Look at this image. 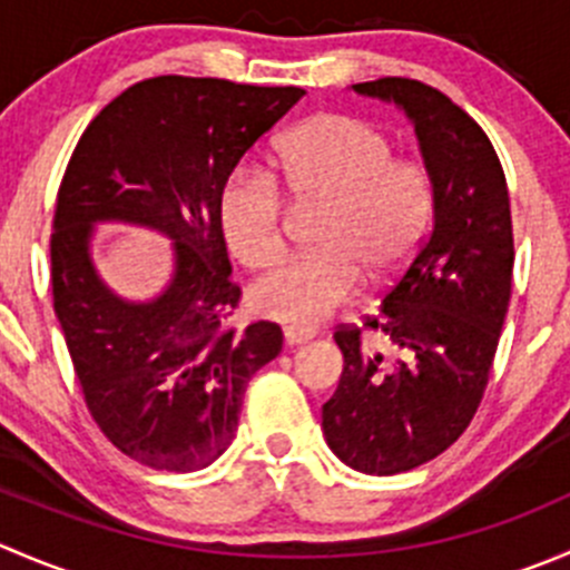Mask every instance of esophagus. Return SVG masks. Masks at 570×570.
I'll return each mask as SVG.
<instances>
[{"label":"esophagus","instance_id":"1","mask_svg":"<svg viewBox=\"0 0 570 570\" xmlns=\"http://www.w3.org/2000/svg\"><path fill=\"white\" fill-rule=\"evenodd\" d=\"M314 336H317V333L308 331V327H295V325L284 327L286 344H306V342H312Z\"/></svg>","mask_w":570,"mask_h":570}]
</instances>
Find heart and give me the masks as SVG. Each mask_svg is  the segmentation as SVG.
<instances>
[{
    "mask_svg": "<svg viewBox=\"0 0 570 570\" xmlns=\"http://www.w3.org/2000/svg\"><path fill=\"white\" fill-rule=\"evenodd\" d=\"M320 206L308 256L289 258L250 286L258 314L317 325L355 295L361 273L389 284L419 248L433 187L422 165L394 159L381 129L350 115H317L275 154V178L239 165L217 193V226L245 267H269L284 250V198Z\"/></svg>",
    "mask_w": 570,
    "mask_h": 570,
    "instance_id": "heart-1",
    "label": "heart"
}]
</instances>
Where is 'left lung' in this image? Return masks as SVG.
Masks as SVG:
<instances>
[{"label":"left lung","instance_id":"1","mask_svg":"<svg viewBox=\"0 0 570 570\" xmlns=\"http://www.w3.org/2000/svg\"><path fill=\"white\" fill-rule=\"evenodd\" d=\"M413 124L433 187V228L364 322L392 355L333 333L344 370L322 405L333 455L389 476L433 461L469 428L488 386L513 281V223L502 165L485 131L441 90L386 77L353 85Z\"/></svg>","mask_w":570,"mask_h":570}]
</instances>
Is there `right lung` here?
Segmentation results:
<instances>
[{"label":"right lung","instance_id":"obj_1","mask_svg":"<svg viewBox=\"0 0 570 570\" xmlns=\"http://www.w3.org/2000/svg\"><path fill=\"white\" fill-rule=\"evenodd\" d=\"M301 88L154 77L90 120L51 223V295L90 416L124 455L159 471L215 463L237 433L248 381L281 353L275 322L234 331L239 286L217 193L297 101ZM148 227L175 269L148 302L118 296L92 262L95 228Z\"/></svg>","mask_w":570,"mask_h":570}]
</instances>
